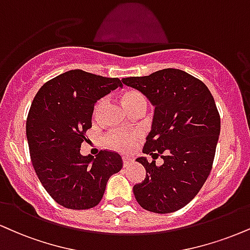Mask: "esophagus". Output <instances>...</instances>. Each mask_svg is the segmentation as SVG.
<instances>
[{"mask_svg":"<svg viewBox=\"0 0 250 250\" xmlns=\"http://www.w3.org/2000/svg\"><path fill=\"white\" fill-rule=\"evenodd\" d=\"M131 163H133V158H130V157H123V167H129V165H130Z\"/></svg>","mask_w":250,"mask_h":250,"instance_id":"esophagus-1","label":"esophagus"}]
</instances>
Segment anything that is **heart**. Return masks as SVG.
I'll use <instances>...</instances> for the list:
<instances>
[{
	"mask_svg": "<svg viewBox=\"0 0 250 250\" xmlns=\"http://www.w3.org/2000/svg\"><path fill=\"white\" fill-rule=\"evenodd\" d=\"M121 101L123 106L127 108V110H130L138 106L146 107V98L137 91L125 92L121 96ZM102 104H104L102 100L96 104L95 113L100 109ZM138 137H140V134L137 131H115V133H110L107 135L106 142L114 149L120 150L122 152H127L133 148Z\"/></svg>",
	"mask_w": 250,
	"mask_h": 250,
	"instance_id": "obj_1",
	"label": "heart"
}]
</instances>
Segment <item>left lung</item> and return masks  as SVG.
Masks as SVG:
<instances>
[{"label": "left lung", "instance_id": "1", "mask_svg": "<svg viewBox=\"0 0 250 250\" xmlns=\"http://www.w3.org/2000/svg\"><path fill=\"white\" fill-rule=\"evenodd\" d=\"M155 107L151 130L143 154L164 163L157 167L146 157L136 162L146 167L142 183L133 191L141 207L171 213L197 195L212 170L220 135V115L203 81L177 68H164L146 77L123 78Z\"/></svg>", "mask_w": 250, "mask_h": 250}]
</instances>
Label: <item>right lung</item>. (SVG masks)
<instances>
[{
    "label": "right lung",
    "instance_id": "add662e5",
    "mask_svg": "<svg viewBox=\"0 0 250 250\" xmlns=\"http://www.w3.org/2000/svg\"><path fill=\"white\" fill-rule=\"evenodd\" d=\"M119 78L71 70L41 87L26 120L30 157L39 182L59 205L88 209L104 197L108 179L122 167L117 152L80 154L92 128L96 101L122 87Z\"/></svg>",
    "mask_w": 250,
    "mask_h": 250
}]
</instances>
